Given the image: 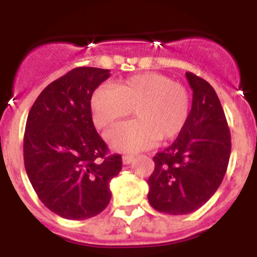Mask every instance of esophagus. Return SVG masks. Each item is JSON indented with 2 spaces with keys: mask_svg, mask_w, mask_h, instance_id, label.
I'll return each instance as SVG.
<instances>
[{
  "mask_svg": "<svg viewBox=\"0 0 257 257\" xmlns=\"http://www.w3.org/2000/svg\"><path fill=\"white\" fill-rule=\"evenodd\" d=\"M133 161H134L133 156H123V157H122V163H123V165H130Z\"/></svg>",
  "mask_w": 257,
  "mask_h": 257,
  "instance_id": "obj_1",
  "label": "esophagus"
}]
</instances>
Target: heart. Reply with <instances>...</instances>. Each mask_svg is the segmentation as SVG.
<instances>
[{
  "label": "heart",
  "instance_id": "heart-1",
  "mask_svg": "<svg viewBox=\"0 0 257 257\" xmlns=\"http://www.w3.org/2000/svg\"><path fill=\"white\" fill-rule=\"evenodd\" d=\"M135 109V121L118 124L106 134L114 151L136 153L152 148L158 139L171 140L187 126L190 95L184 86L158 73H142L114 86L101 85L91 95L92 119L108 128Z\"/></svg>",
  "mask_w": 257,
  "mask_h": 257
}]
</instances>
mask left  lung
I'll list each match as a JSON object with an SVG mask.
<instances>
[{"instance_id": "1", "label": "left lung", "mask_w": 257, "mask_h": 257, "mask_svg": "<svg viewBox=\"0 0 257 257\" xmlns=\"http://www.w3.org/2000/svg\"><path fill=\"white\" fill-rule=\"evenodd\" d=\"M193 91L187 126L169 148L154 156L148 201L154 210L187 215L198 210L220 187L230 157V131L212 86L187 72Z\"/></svg>"}]
</instances>
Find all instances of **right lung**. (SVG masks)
Wrapping results in <instances>:
<instances>
[{
    "instance_id": "right-lung-1",
    "label": "right lung",
    "mask_w": 257,
    "mask_h": 257,
    "mask_svg": "<svg viewBox=\"0 0 257 257\" xmlns=\"http://www.w3.org/2000/svg\"><path fill=\"white\" fill-rule=\"evenodd\" d=\"M109 77V69L74 68L41 92L27 118V175L41 202L64 219L105 210L109 181L122 169L121 156H108L92 122L91 95Z\"/></svg>"
}]
</instances>
